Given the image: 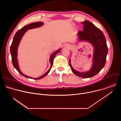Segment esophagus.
Instances as JSON below:
<instances>
[{"label":"esophagus","mask_w":121,"mask_h":121,"mask_svg":"<svg viewBox=\"0 0 121 121\" xmlns=\"http://www.w3.org/2000/svg\"><path fill=\"white\" fill-rule=\"evenodd\" d=\"M65 47L67 49H70L71 48V46L69 44H66L65 46Z\"/></svg>","instance_id":"34e87169"}]
</instances>
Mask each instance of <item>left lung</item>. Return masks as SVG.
Listing matches in <instances>:
<instances>
[{
    "label": "left lung",
    "instance_id": "obj_1",
    "mask_svg": "<svg viewBox=\"0 0 121 121\" xmlns=\"http://www.w3.org/2000/svg\"><path fill=\"white\" fill-rule=\"evenodd\" d=\"M81 24L84 25L83 31H78L77 34L78 41L87 42L93 46V56L92 65L90 70L79 72L73 68L69 59V65L73 73L76 76L83 78H90L97 75L104 66L108 54L106 40L103 32L92 23L85 21Z\"/></svg>",
    "mask_w": 121,
    "mask_h": 121
}]
</instances>
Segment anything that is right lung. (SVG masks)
Instances as JSON below:
<instances>
[{"mask_svg":"<svg viewBox=\"0 0 121 121\" xmlns=\"http://www.w3.org/2000/svg\"><path fill=\"white\" fill-rule=\"evenodd\" d=\"M43 25V22H33L32 23L30 24L26 25L24 26L22 28L21 30H19L18 31H17L16 34H15V35L14 36L13 39L12 43H11V45L10 46V54L11 55V58H12V64L14 66V67L16 68V69L19 72V73H20L22 75L24 76L25 78H31V79H41L44 77H45L47 74L49 73L51 68L53 65V62H54V59L56 57V55L59 52H60V50L61 48H59L55 52L50 55V57L49 59V62L51 64V66L50 68L49 69V70L45 73L42 76L37 78H32L31 77H30L29 76H28L26 75L23 74L22 72L21 71L19 65V63H18V58H17V56H18V49L19 45L20 44V42L24 35V34L26 33V32L28 30L34 28H38L42 26Z\"/></svg>","mask_w":121,"mask_h":121,"instance_id":"obj_1","label":"right lung"}]
</instances>
